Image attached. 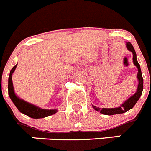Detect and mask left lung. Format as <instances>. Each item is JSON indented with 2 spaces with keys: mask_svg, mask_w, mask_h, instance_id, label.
Here are the masks:
<instances>
[{
  "mask_svg": "<svg viewBox=\"0 0 151 151\" xmlns=\"http://www.w3.org/2000/svg\"><path fill=\"white\" fill-rule=\"evenodd\" d=\"M126 47L129 51H131L133 53V60H134V64L138 68V74H137V79L139 80L138 87H137V92L134 93L133 96L128 98L126 101L123 102L122 105L118 108H97V107L92 105L93 108L96 110V111H99L101 114L105 115H114V114H123V113L126 112V111H129L130 109L133 108L137 103V101L141 96L142 93L143 91V78L142 74L141 68H140V65L139 64L138 61L137 59V54H136L135 50H134V47H133L132 44L130 42L126 43Z\"/></svg>",
  "mask_w": 151,
  "mask_h": 151,
  "instance_id": "1",
  "label": "left lung"
}]
</instances>
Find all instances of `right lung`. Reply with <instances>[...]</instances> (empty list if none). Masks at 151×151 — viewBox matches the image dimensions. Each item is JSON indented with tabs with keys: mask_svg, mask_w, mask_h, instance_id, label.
I'll return each mask as SVG.
<instances>
[{
	"mask_svg": "<svg viewBox=\"0 0 151 151\" xmlns=\"http://www.w3.org/2000/svg\"><path fill=\"white\" fill-rule=\"evenodd\" d=\"M17 64H16L12 68L11 71H10L8 81V91L10 99H12V101L14 104L16 108L18 109V111L20 112L23 113V114L26 115V116H29L31 118H33V119L44 118L46 117V116H51V115L57 113V111H58L57 109H43V108H39V107L36 106V105L29 103V102L23 100L22 99H20V98L16 96L14 91V87H13L12 75L14 73V70H15L16 67H17Z\"/></svg>",
	"mask_w": 151,
	"mask_h": 151,
	"instance_id": "right-lung-1",
	"label": "right lung"
}]
</instances>
